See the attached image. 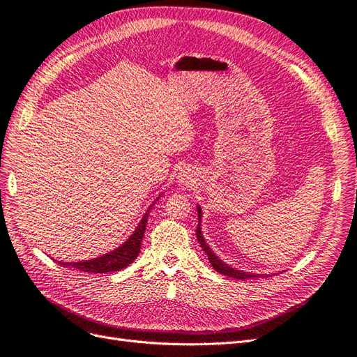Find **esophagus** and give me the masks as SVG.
I'll list each match as a JSON object with an SVG mask.
<instances>
[{
	"mask_svg": "<svg viewBox=\"0 0 357 357\" xmlns=\"http://www.w3.org/2000/svg\"><path fill=\"white\" fill-rule=\"evenodd\" d=\"M195 174L191 169H181L179 174L176 176V182L179 183L181 187H191L192 183H195Z\"/></svg>",
	"mask_w": 357,
	"mask_h": 357,
	"instance_id": "esophagus-1",
	"label": "esophagus"
}]
</instances>
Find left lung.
<instances>
[{"label":"left lung","instance_id":"obj_1","mask_svg":"<svg viewBox=\"0 0 357 357\" xmlns=\"http://www.w3.org/2000/svg\"><path fill=\"white\" fill-rule=\"evenodd\" d=\"M197 213H199V225H197V229H195V234H197V240L200 243V248L203 249L204 254L208 255V259L211 262V266L215 268V271L227 275V278H233V279H238V280H243V279H248V278H258V275H268V274H257V273L238 270L236 267H231L229 264H227L225 261H222L220 257H218L215 252L212 250V248L208 245V241H206V238L203 236V231H202L203 212H202V208H200L199 203H197Z\"/></svg>","mask_w":357,"mask_h":357}]
</instances>
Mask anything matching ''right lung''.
Segmentation results:
<instances>
[{"label":"right lung","instance_id":"right-lung-1","mask_svg":"<svg viewBox=\"0 0 357 357\" xmlns=\"http://www.w3.org/2000/svg\"><path fill=\"white\" fill-rule=\"evenodd\" d=\"M165 192H162L158 197L149 204V208L146 209V212L144 213L142 220L137 224V227L135 228V231L129 236V238L121 243L119 248H116L114 250L108 252V254H103L98 258L93 259H86V261H78V262H63V261H57L63 267H70V268H77L79 271L84 273H109V271H120L123 268H126L132 264L137 255L141 252V241L145 233L146 228V221H148V215L151 212V209L154 208L155 202L162 197Z\"/></svg>","mask_w":357,"mask_h":357}]
</instances>
